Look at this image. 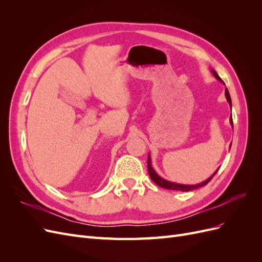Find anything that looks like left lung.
I'll list each match as a JSON object with an SVG mask.
<instances>
[{
    "label": "left lung",
    "mask_w": 262,
    "mask_h": 262,
    "mask_svg": "<svg viewBox=\"0 0 262 262\" xmlns=\"http://www.w3.org/2000/svg\"><path fill=\"white\" fill-rule=\"evenodd\" d=\"M212 73H213L214 76H215L216 80L221 81L222 83H224L223 81H222V78L217 75V73L215 72V71L212 70ZM225 96H226V99H227L228 104H229V107H231V109H232V100H231V96H229V93H228L227 89H225ZM229 122H231V124L233 126V118H232V116H231V118H229ZM147 170H148L150 179H152L157 186H160V187L165 188V189H168V190H179V191L187 192V191H191V190H194V189H198V188H201V187L205 186L207 184H209V181L214 177V175H215L219 169H216V171L214 172L210 178H208L207 180H204L203 182H200V184H198V185H181V184H176V182H171V181H168V180H165V179H163L162 177H160V176L157 175L156 171L153 169L152 165H150V157H149V154H148V156H147Z\"/></svg>",
    "instance_id": "obj_1"
}]
</instances>
